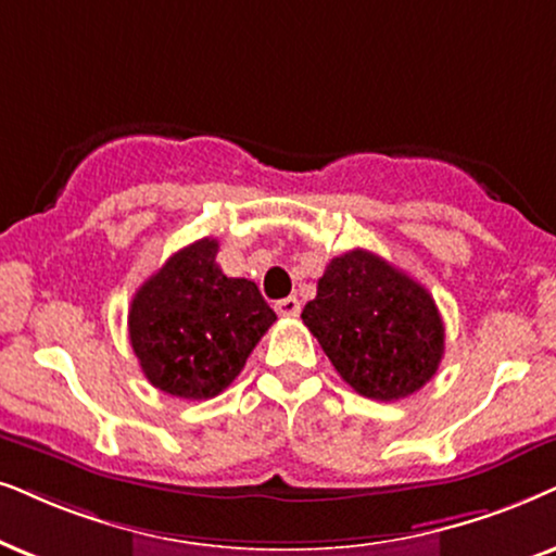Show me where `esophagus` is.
<instances>
[{
  "label": "esophagus",
  "instance_id": "esophagus-1",
  "mask_svg": "<svg viewBox=\"0 0 556 556\" xmlns=\"http://www.w3.org/2000/svg\"><path fill=\"white\" fill-rule=\"evenodd\" d=\"M274 311L282 315V318H294V315H300V300L298 298L277 300L274 302Z\"/></svg>",
  "mask_w": 556,
  "mask_h": 556
}]
</instances>
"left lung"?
<instances>
[{
    "label": "left lung",
    "instance_id": "1",
    "mask_svg": "<svg viewBox=\"0 0 556 556\" xmlns=\"http://www.w3.org/2000/svg\"><path fill=\"white\" fill-rule=\"evenodd\" d=\"M302 323L343 382L384 403L418 392L444 356V320L426 287L364 249L330 258Z\"/></svg>",
    "mask_w": 556,
    "mask_h": 556
}]
</instances>
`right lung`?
Returning a JSON list of instances; mask_svg holds the SVG:
<instances>
[{"instance_id":"obj_1","label":"right lung","mask_w":556,"mask_h":556,"mask_svg":"<svg viewBox=\"0 0 556 556\" xmlns=\"http://www.w3.org/2000/svg\"><path fill=\"white\" fill-rule=\"evenodd\" d=\"M215 256V238H200L168 256L130 302V346L166 395H220L277 320L258 287L223 274Z\"/></svg>"}]
</instances>
